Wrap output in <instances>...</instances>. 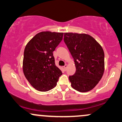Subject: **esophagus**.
<instances>
[{"label":"esophagus","instance_id":"1","mask_svg":"<svg viewBox=\"0 0 122 122\" xmlns=\"http://www.w3.org/2000/svg\"><path fill=\"white\" fill-rule=\"evenodd\" d=\"M67 67H68V65H66H66H65V66H64V69H65V71H66V70Z\"/></svg>","mask_w":122,"mask_h":122}]
</instances>
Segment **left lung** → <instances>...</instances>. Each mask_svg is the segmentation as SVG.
I'll return each mask as SVG.
<instances>
[{"instance_id": "8db88e82", "label": "left lung", "mask_w": 122, "mask_h": 122, "mask_svg": "<svg viewBox=\"0 0 122 122\" xmlns=\"http://www.w3.org/2000/svg\"><path fill=\"white\" fill-rule=\"evenodd\" d=\"M64 42L75 61V73L69 77L75 90H92L102 79L104 71V53L96 40L86 34L65 33Z\"/></svg>"}]
</instances>
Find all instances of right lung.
<instances>
[{"label": "right lung", "mask_w": 122, "mask_h": 122, "mask_svg": "<svg viewBox=\"0 0 122 122\" xmlns=\"http://www.w3.org/2000/svg\"><path fill=\"white\" fill-rule=\"evenodd\" d=\"M63 33L42 31L26 45L23 71L30 84L39 91L53 89L62 73L54 62L53 51L62 40Z\"/></svg>", "instance_id": "right-lung-1"}]
</instances>
